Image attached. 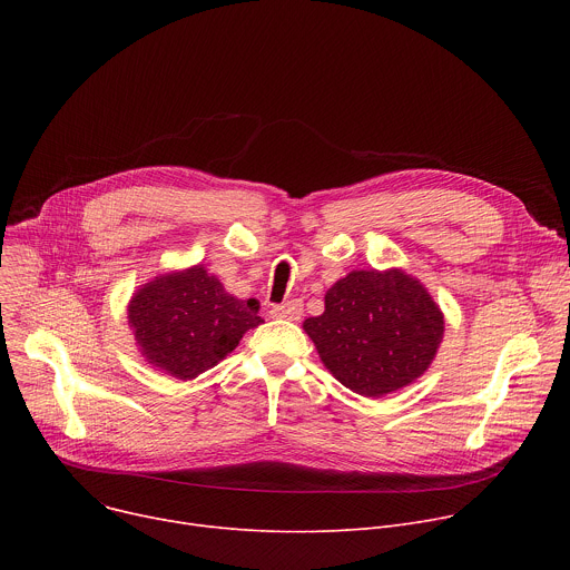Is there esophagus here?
I'll list each match as a JSON object with an SVG mask.
<instances>
[{
	"label": "esophagus",
	"instance_id": "34e87169",
	"mask_svg": "<svg viewBox=\"0 0 570 570\" xmlns=\"http://www.w3.org/2000/svg\"><path fill=\"white\" fill-rule=\"evenodd\" d=\"M302 311H304V306L299 299H291L286 304H277L271 308L273 317H282V320H299Z\"/></svg>",
	"mask_w": 570,
	"mask_h": 570
}]
</instances>
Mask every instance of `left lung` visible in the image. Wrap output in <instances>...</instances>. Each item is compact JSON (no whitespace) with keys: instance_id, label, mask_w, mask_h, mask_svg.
<instances>
[{"instance_id":"obj_1","label":"left lung","mask_w":570,"mask_h":570,"mask_svg":"<svg viewBox=\"0 0 570 570\" xmlns=\"http://www.w3.org/2000/svg\"><path fill=\"white\" fill-rule=\"evenodd\" d=\"M304 332L327 370L363 396H383L422 376L444 334L429 291L401 271H354L324 295Z\"/></svg>"}]
</instances>
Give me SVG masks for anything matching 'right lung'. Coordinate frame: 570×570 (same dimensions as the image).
<instances>
[{
    "instance_id": "1",
    "label": "right lung",
    "mask_w": 570,
    "mask_h": 570,
    "mask_svg": "<svg viewBox=\"0 0 570 570\" xmlns=\"http://www.w3.org/2000/svg\"><path fill=\"white\" fill-rule=\"evenodd\" d=\"M257 299H236L203 266L161 275L135 293L128 322L141 354L183 381L223 361L262 324Z\"/></svg>"
}]
</instances>
